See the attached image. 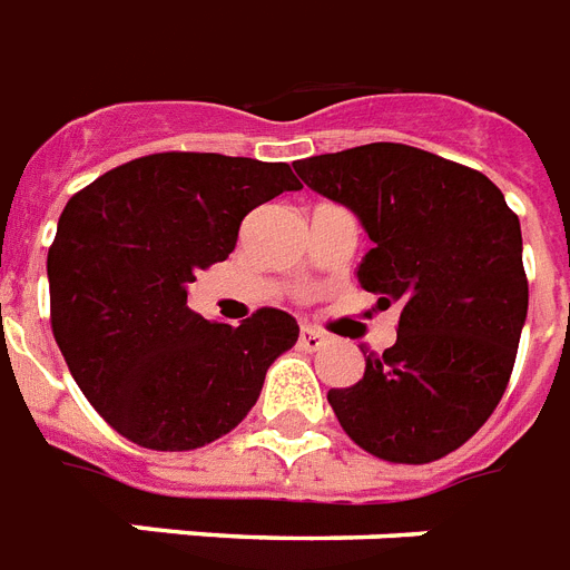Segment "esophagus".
Listing matches in <instances>:
<instances>
[{"label": "esophagus", "instance_id": "1", "mask_svg": "<svg viewBox=\"0 0 570 570\" xmlns=\"http://www.w3.org/2000/svg\"><path fill=\"white\" fill-rule=\"evenodd\" d=\"M323 344H326L323 332L312 330V326H303V330H299V347H303V350L314 353V350H321Z\"/></svg>", "mask_w": 570, "mask_h": 570}]
</instances>
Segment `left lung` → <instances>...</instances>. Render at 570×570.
Instances as JSON below:
<instances>
[{"instance_id":"1","label":"left lung","mask_w":570,"mask_h":570,"mask_svg":"<svg viewBox=\"0 0 570 570\" xmlns=\"http://www.w3.org/2000/svg\"><path fill=\"white\" fill-rule=\"evenodd\" d=\"M308 188L347 206L373 247L358 285L397 303V341L364 376L326 394L358 448L426 465L462 448L498 409L527 321L521 223L489 176L406 144L294 161Z\"/></svg>"}]
</instances>
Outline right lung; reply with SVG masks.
<instances>
[{"label":"right lung","mask_w":570,"mask_h":570,"mask_svg":"<svg viewBox=\"0 0 570 570\" xmlns=\"http://www.w3.org/2000/svg\"><path fill=\"white\" fill-rule=\"evenodd\" d=\"M299 181L285 161L156 153L63 206L49 247V321L90 406L149 450H197L238 426L264 373L297 344L288 312L229 326L188 308L197 271L226 262L240 220Z\"/></svg>","instance_id":"obj_1"}]
</instances>
